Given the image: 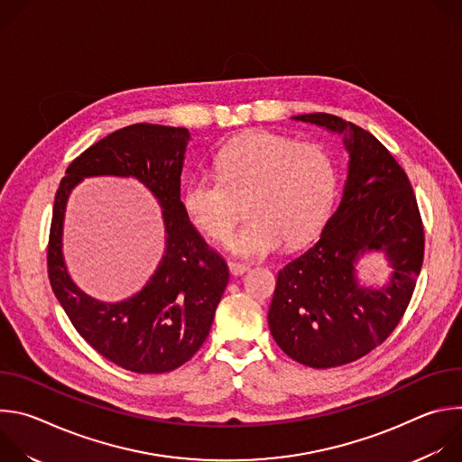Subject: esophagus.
Returning <instances> with one entry per match:
<instances>
[{
    "label": "esophagus",
    "instance_id": "34e87169",
    "mask_svg": "<svg viewBox=\"0 0 462 462\" xmlns=\"http://www.w3.org/2000/svg\"><path fill=\"white\" fill-rule=\"evenodd\" d=\"M228 271H230L232 276H243L248 271V267L243 265V263H237V261H228Z\"/></svg>",
    "mask_w": 462,
    "mask_h": 462
}]
</instances>
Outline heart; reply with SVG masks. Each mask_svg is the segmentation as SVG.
<instances>
[{
  "label": "heart",
  "instance_id": "obj_1",
  "mask_svg": "<svg viewBox=\"0 0 462 462\" xmlns=\"http://www.w3.org/2000/svg\"><path fill=\"white\" fill-rule=\"evenodd\" d=\"M217 175L193 173L182 188L188 219L214 241H225L241 219H250L228 246L246 259L274 254L310 239L325 223L337 195L333 157L316 143L248 131L216 157Z\"/></svg>",
  "mask_w": 462,
  "mask_h": 462
}]
</instances>
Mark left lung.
I'll list each match as a JSON object with an SVG mask.
<instances>
[{"label":"left lung","instance_id":"1","mask_svg":"<svg viewBox=\"0 0 462 462\" xmlns=\"http://www.w3.org/2000/svg\"><path fill=\"white\" fill-rule=\"evenodd\" d=\"M294 118L344 134L351 161L338 210L278 274L269 327L292 360L328 369L376 349L402 319L422 267L424 225L406 171L369 131L328 113ZM367 249L383 251L393 267L380 290L356 282L354 263Z\"/></svg>","mask_w":462,"mask_h":462}]
</instances>
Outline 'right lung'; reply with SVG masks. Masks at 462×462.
<instances>
[{"instance_id":"add662e5","label":"right lung","mask_w":462,"mask_h":462,"mask_svg":"<svg viewBox=\"0 0 462 462\" xmlns=\"http://www.w3.org/2000/svg\"><path fill=\"white\" fill-rule=\"evenodd\" d=\"M189 131L159 124L125 125L89 146L60 180L47 245L52 292L79 335L106 360L159 374L180 367L207 340L228 283L225 259L189 223L180 201V173ZM139 178L158 197L167 226V250L149 285L134 299L102 304L69 278L60 255L64 203L84 176Z\"/></svg>"}]
</instances>
